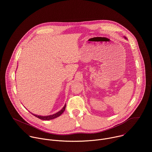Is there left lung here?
<instances>
[{"instance_id": "8db88e82", "label": "left lung", "mask_w": 152, "mask_h": 152, "mask_svg": "<svg viewBox=\"0 0 152 152\" xmlns=\"http://www.w3.org/2000/svg\"><path fill=\"white\" fill-rule=\"evenodd\" d=\"M124 38H125V39H126V37H124Z\"/></svg>"}]
</instances>
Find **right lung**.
Instances as JSON below:
<instances>
[{"mask_svg":"<svg viewBox=\"0 0 152 152\" xmlns=\"http://www.w3.org/2000/svg\"><path fill=\"white\" fill-rule=\"evenodd\" d=\"M66 104H65V105L64 106V107L62 108V109L58 111V113L52 114V115H46V116H42V115H36V114H32L34 116H35L36 117L41 119V120H52L54 119L55 118L58 117L59 116H60L64 111L65 109H66Z\"/></svg>","mask_w":152,"mask_h":152,"instance_id":"obj_1","label":"right lung"}]
</instances>
